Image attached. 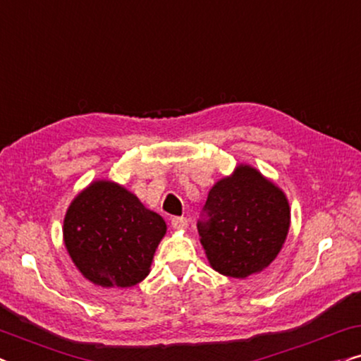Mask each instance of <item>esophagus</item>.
Segmentation results:
<instances>
[{"instance_id":"34e87169","label":"esophagus","mask_w":361,"mask_h":361,"mask_svg":"<svg viewBox=\"0 0 361 361\" xmlns=\"http://www.w3.org/2000/svg\"><path fill=\"white\" fill-rule=\"evenodd\" d=\"M187 224H189V220H187L185 216H174V219L171 220V225L174 230H185Z\"/></svg>"}]
</instances>
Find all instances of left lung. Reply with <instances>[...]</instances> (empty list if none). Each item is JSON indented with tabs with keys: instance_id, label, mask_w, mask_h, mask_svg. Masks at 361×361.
<instances>
[{
	"instance_id": "obj_1",
	"label": "left lung",
	"mask_w": 361,
	"mask_h": 361,
	"mask_svg": "<svg viewBox=\"0 0 361 361\" xmlns=\"http://www.w3.org/2000/svg\"><path fill=\"white\" fill-rule=\"evenodd\" d=\"M290 225L284 192L248 164L212 187L197 224L212 268L245 279L273 263Z\"/></svg>"
}]
</instances>
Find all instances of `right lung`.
Masks as SVG:
<instances>
[{
	"label": "right lung",
	"instance_id": "1",
	"mask_svg": "<svg viewBox=\"0 0 361 361\" xmlns=\"http://www.w3.org/2000/svg\"><path fill=\"white\" fill-rule=\"evenodd\" d=\"M166 221L135 194L95 180L72 200L63 243L77 269L102 288H131L149 274Z\"/></svg>",
	"mask_w": 361,
	"mask_h": 361
}]
</instances>
